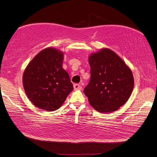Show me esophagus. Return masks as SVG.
I'll list each match as a JSON object with an SVG mask.
<instances>
[{
  "instance_id": "esophagus-1",
  "label": "esophagus",
  "mask_w": 157,
  "mask_h": 157,
  "mask_svg": "<svg viewBox=\"0 0 157 157\" xmlns=\"http://www.w3.org/2000/svg\"><path fill=\"white\" fill-rule=\"evenodd\" d=\"M73 88H74V90H81L82 89V86L79 84H75L73 85Z\"/></svg>"
}]
</instances>
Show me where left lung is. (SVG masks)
<instances>
[{
	"instance_id": "1",
	"label": "left lung",
	"mask_w": 157,
	"mask_h": 157,
	"mask_svg": "<svg viewBox=\"0 0 157 157\" xmlns=\"http://www.w3.org/2000/svg\"><path fill=\"white\" fill-rule=\"evenodd\" d=\"M90 80L84 93L90 106L101 113H112L126 103L134 88L129 67L117 54L103 48L88 56Z\"/></svg>"
}]
</instances>
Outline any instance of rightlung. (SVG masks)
I'll use <instances>...</instances> for the list:
<instances>
[{
  "label": "right lung",
  "mask_w": 157,
  "mask_h": 157,
  "mask_svg": "<svg viewBox=\"0 0 157 157\" xmlns=\"http://www.w3.org/2000/svg\"><path fill=\"white\" fill-rule=\"evenodd\" d=\"M64 55L56 48L47 47L25 68L22 84L36 107L48 111L58 110L73 90L69 74L62 68Z\"/></svg>",
  "instance_id": "1"
}]
</instances>
